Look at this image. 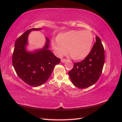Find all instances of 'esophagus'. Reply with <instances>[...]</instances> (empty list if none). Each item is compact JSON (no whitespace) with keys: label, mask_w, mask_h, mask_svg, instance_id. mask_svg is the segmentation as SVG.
Segmentation results:
<instances>
[{"label":"esophagus","mask_w":122,"mask_h":122,"mask_svg":"<svg viewBox=\"0 0 122 122\" xmlns=\"http://www.w3.org/2000/svg\"><path fill=\"white\" fill-rule=\"evenodd\" d=\"M67 61V60L66 59H61V62H62V63H64V62H66Z\"/></svg>","instance_id":"34e87169"}]
</instances>
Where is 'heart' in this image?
I'll list each match as a JSON object with an SVG mask.
<instances>
[{"instance_id": "obj_1", "label": "heart", "mask_w": 122, "mask_h": 122, "mask_svg": "<svg viewBox=\"0 0 122 122\" xmlns=\"http://www.w3.org/2000/svg\"><path fill=\"white\" fill-rule=\"evenodd\" d=\"M56 41H52V47L56 54L62 56L67 53L75 60L85 58L91 51L93 36L88 30H71L60 33Z\"/></svg>"}]
</instances>
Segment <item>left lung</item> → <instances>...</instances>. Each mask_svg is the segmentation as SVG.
I'll return each mask as SVG.
<instances>
[{"mask_svg":"<svg viewBox=\"0 0 122 122\" xmlns=\"http://www.w3.org/2000/svg\"><path fill=\"white\" fill-rule=\"evenodd\" d=\"M96 41L89 55L80 62L74 63L69 72L73 84L80 88H85L95 84L99 78L104 63V50L101 39L96 37Z\"/></svg>","mask_w":122,"mask_h":122,"instance_id":"left-lung-1","label":"left lung"}]
</instances>
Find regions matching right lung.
Instances as JSON below:
<instances>
[{
    "label": "right lung",
    "mask_w": 122,
    "mask_h": 122,
    "mask_svg": "<svg viewBox=\"0 0 122 122\" xmlns=\"http://www.w3.org/2000/svg\"><path fill=\"white\" fill-rule=\"evenodd\" d=\"M41 29H32L26 30L16 39L12 55V64L17 75L30 86L38 87L44 84L49 78L56 65L60 62L49 50V39L46 38L45 46L41 49L27 51L28 36L32 30Z\"/></svg>",
    "instance_id": "obj_1"
}]
</instances>
